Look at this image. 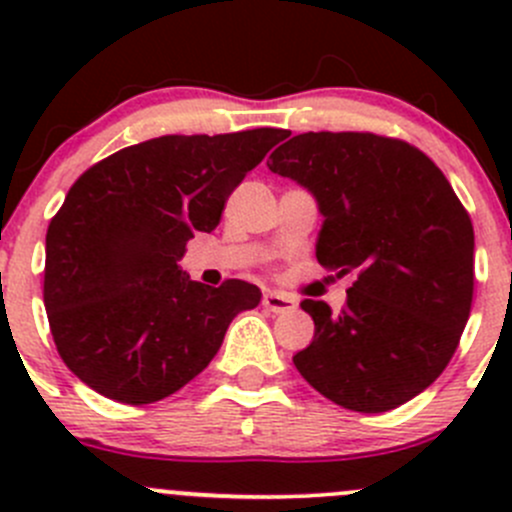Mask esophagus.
Returning <instances> with one entry per match:
<instances>
[{
  "instance_id": "obj_1",
  "label": "esophagus",
  "mask_w": 512,
  "mask_h": 512,
  "mask_svg": "<svg viewBox=\"0 0 512 512\" xmlns=\"http://www.w3.org/2000/svg\"><path fill=\"white\" fill-rule=\"evenodd\" d=\"M294 304H297L294 297H289L285 292H265V297H262V307L275 314L289 312V309H294Z\"/></svg>"
}]
</instances>
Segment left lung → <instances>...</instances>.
<instances>
[{"label": "left lung", "instance_id": "8db88e82", "mask_svg": "<svg viewBox=\"0 0 512 512\" xmlns=\"http://www.w3.org/2000/svg\"><path fill=\"white\" fill-rule=\"evenodd\" d=\"M267 165L317 198L319 265L356 275L339 314L304 299L314 339L294 366L349 411L406 404L441 376L471 314V215L441 168L399 138L299 133Z\"/></svg>", "mask_w": 512, "mask_h": 512}]
</instances>
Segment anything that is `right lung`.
Returning <instances> with one entry per match:
<instances>
[{"label":"right lung","mask_w":512,"mask_h":512,"mask_svg":"<svg viewBox=\"0 0 512 512\" xmlns=\"http://www.w3.org/2000/svg\"><path fill=\"white\" fill-rule=\"evenodd\" d=\"M285 136L151 138L71 185L46 230L44 307L56 352L86 386L131 406L165 399L213 361L232 319L260 304L250 282L208 287L178 260Z\"/></svg>","instance_id":"obj_1"}]
</instances>
